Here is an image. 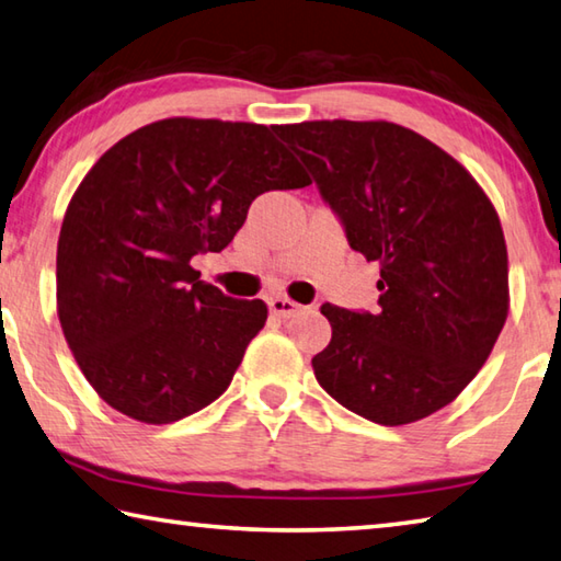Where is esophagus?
Segmentation results:
<instances>
[{"label": "esophagus", "instance_id": "esophagus-1", "mask_svg": "<svg viewBox=\"0 0 561 561\" xmlns=\"http://www.w3.org/2000/svg\"><path fill=\"white\" fill-rule=\"evenodd\" d=\"M267 307H270V313L277 316V319H289V316L299 311V304L287 299V297H272L267 301Z\"/></svg>", "mask_w": 561, "mask_h": 561}]
</instances>
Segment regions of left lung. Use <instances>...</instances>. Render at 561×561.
Returning a JSON list of instances; mask_svg holds the SVG:
<instances>
[{"instance_id": "8db88e82", "label": "left lung", "mask_w": 561, "mask_h": 561, "mask_svg": "<svg viewBox=\"0 0 561 561\" xmlns=\"http://www.w3.org/2000/svg\"><path fill=\"white\" fill-rule=\"evenodd\" d=\"M355 252L380 264L375 311L323 304L316 380L345 410L410 424L456 400L507 319L501 220L473 176L392 122L279 125Z\"/></svg>"}]
</instances>
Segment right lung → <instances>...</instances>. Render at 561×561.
<instances>
[{"instance_id": "add662e5", "label": "right lung", "mask_w": 561, "mask_h": 561, "mask_svg": "<svg viewBox=\"0 0 561 561\" xmlns=\"http://www.w3.org/2000/svg\"><path fill=\"white\" fill-rule=\"evenodd\" d=\"M252 122L174 117L131 131L88 171L58 238V319L80 370L117 412L171 424L228 390L267 321L191 260L230 245L264 191L309 186Z\"/></svg>"}]
</instances>
